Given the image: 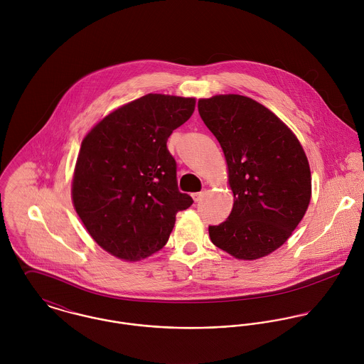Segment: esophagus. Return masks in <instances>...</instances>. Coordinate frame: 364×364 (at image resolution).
<instances>
[{
  "mask_svg": "<svg viewBox=\"0 0 364 364\" xmlns=\"http://www.w3.org/2000/svg\"><path fill=\"white\" fill-rule=\"evenodd\" d=\"M203 195H205V192H196V193L192 195V198H193L195 202H200L202 198H203Z\"/></svg>",
  "mask_w": 364,
  "mask_h": 364,
  "instance_id": "obj_1",
  "label": "esophagus"
}]
</instances>
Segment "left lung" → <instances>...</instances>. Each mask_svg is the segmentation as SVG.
Returning a JSON list of instances; mask_svg holds the SVG:
<instances>
[{
	"mask_svg": "<svg viewBox=\"0 0 364 364\" xmlns=\"http://www.w3.org/2000/svg\"><path fill=\"white\" fill-rule=\"evenodd\" d=\"M198 109L228 165L234 205L208 225L211 242L238 259H258L282 247L311 199V172L293 132L267 107L242 95L200 100Z\"/></svg>",
	"mask_w": 364,
	"mask_h": 364,
	"instance_id": "1",
	"label": "left lung"
}]
</instances>
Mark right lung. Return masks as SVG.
<instances>
[{
	"instance_id": "right-lung-1",
	"label": "right lung",
	"mask_w": 364,
	"mask_h": 364,
	"mask_svg": "<svg viewBox=\"0 0 364 364\" xmlns=\"http://www.w3.org/2000/svg\"><path fill=\"white\" fill-rule=\"evenodd\" d=\"M195 110L193 98L149 94L101 120L82 140L73 202L109 254L144 259L168 241L178 211L193 199L178 189L166 141Z\"/></svg>"
}]
</instances>
